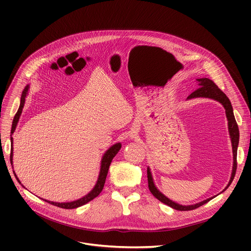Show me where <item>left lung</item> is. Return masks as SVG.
I'll list each match as a JSON object with an SVG mask.
<instances>
[{
  "label": "left lung",
  "instance_id": "left-lung-1",
  "mask_svg": "<svg viewBox=\"0 0 251 251\" xmlns=\"http://www.w3.org/2000/svg\"><path fill=\"white\" fill-rule=\"evenodd\" d=\"M198 81V85L199 88L194 91L190 96H188V99H193V98H209V99H213L218 102H220L224 108L226 109V115L227 118V125H228V132H229V137H230V141H231V146H232V155H233V165H232V171H231V176H230V180L227 184V186L225 188V190L223 192H225L232 183L233 177L235 176V171H236V156H237V147H238V142H239V130H238V126L237 123L235 121L234 115H233V109L231 103L229 101V99L227 98V96L213 83L212 80L208 79V78H198L196 79ZM147 176H148V186H149V190L150 192L153 194V196L155 198H157L160 201H162L163 203L171 206L174 209L176 210H191V209H195L198 208L199 206L206 203L207 201H209L210 200H212L214 197L206 199L201 202L195 203V204H190V205H183L177 203L172 200H170L169 198H167L163 193H161L158 188L156 187L153 176H152V173L150 168H147Z\"/></svg>",
  "mask_w": 251,
  "mask_h": 251
}]
</instances>
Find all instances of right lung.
I'll return each mask as SVG.
<instances>
[{
    "label": "right lung",
    "instance_id": "right-lung-1",
    "mask_svg": "<svg viewBox=\"0 0 251 251\" xmlns=\"http://www.w3.org/2000/svg\"><path fill=\"white\" fill-rule=\"evenodd\" d=\"M28 89H29V84H27L23 93H22V96H21V104H20V107H19V110L17 112V114L15 115L14 117V120H13V124H12V130H11V134L13 135L16 128H17V125H18V122H19V119L21 117V114H22V111H23V108H24V105H25V97L28 93ZM11 135V136H12ZM13 137H11V164L13 166V154H14V148H13ZM121 143H116V144L112 145L108 150H107L103 156H102V159H101V165H100V171H99V175H98V178H97V182L95 184V186L93 187V189L85 196H83L82 198L78 199V200H75V201H66V202H57V201H48V200H45V199H42L44 200L45 201L50 203V204H53L55 206H58V207H61V208H76V207H79L85 203H87L88 201H92L93 199H95L103 190V187H104V184H105V180H106V176H107V173H108V170H109V166L113 160V158L116 156V154L119 152V150L121 149ZM14 172V175L17 178V181L19 182V184H21L23 187L24 185L21 183V181L19 180V177L17 176L15 171ZM25 188V187H24Z\"/></svg>",
    "mask_w": 251,
    "mask_h": 251
}]
</instances>
